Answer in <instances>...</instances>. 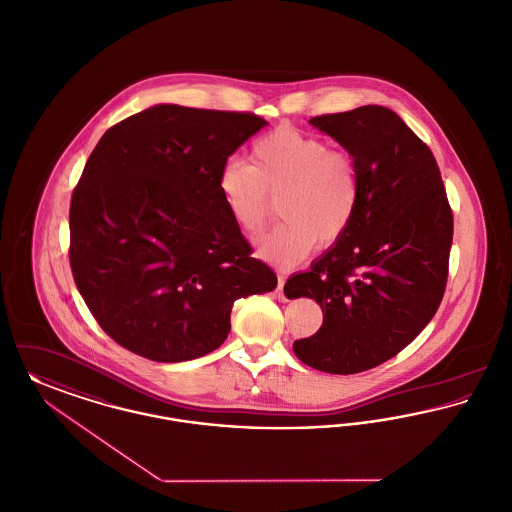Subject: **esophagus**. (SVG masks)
Listing matches in <instances>:
<instances>
[{"instance_id":"obj_1","label":"esophagus","mask_w":512,"mask_h":512,"mask_svg":"<svg viewBox=\"0 0 512 512\" xmlns=\"http://www.w3.org/2000/svg\"><path fill=\"white\" fill-rule=\"evenodd\" d=\"M276 298L280 301H286L284 296V276H278V286H276Z\"/></svg>"}]
</instances>
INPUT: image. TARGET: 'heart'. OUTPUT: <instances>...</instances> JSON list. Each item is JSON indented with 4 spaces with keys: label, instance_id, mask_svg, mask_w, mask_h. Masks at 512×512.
<instances>
[{
    "label": "heart",
    "instance_id": "b5f03b06",
    "mask_svg": "<svg viewBox=\"0 0 512 512\" xmlns=\"http://www.w3.org/2000/svg\"><path fill=\"white\" fill-rule=\"evenodd\" d=\"M222 201L243 234H259L274 214L282 220L257 241L261 259L294 267L317 245L342 240L360 207L356 158L313 133L280 125L251 147V164L224 162L218 174Z\"/></svg>",
    "mask_w": 512,
    "mask_h": 512
}]
</instances>
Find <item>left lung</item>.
Segmentation results:
<instances>
[{"label":"left lung","mask_w":512,"mask_h":512,"mask_svg":"<svg viewBox=\"0 0 512 512\" xmlns=\"http://www.w3.org/2000/svg\"><path fill=\"white\" fill-rule=\"evenodd\" d=\"M309 123L356 158L361 199L344 238L284 294L311 298L323 325L294 342L305 365L352 375L391 360L437 313L449 276L452 211L433 152L385 106Z\"/></svg>","instance_id":"8db88e82"}]
</instances>
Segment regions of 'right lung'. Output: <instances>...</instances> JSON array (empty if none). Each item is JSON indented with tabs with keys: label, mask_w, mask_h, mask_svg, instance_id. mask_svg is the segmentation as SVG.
I'll return each mask as SVG.
<instances>
[{
	"label": "right lung",
	"mask_w": 512,
	"mask_h": 512,
	"mask_svg": "<svg viewBox=\"0 0 512 512\" xmlns=\"http://www.w3.org/2000/svg\"><path fill=\"white\" fill-rule=\"evenodd\" d=\"M267 121L158 104L110 127L69 209V263L102 331L152 361L216 350L234 301L276 288L226 209L218 174Z\"/></svg>",
	"instance_id": "obj_1"
}]
</instances>
